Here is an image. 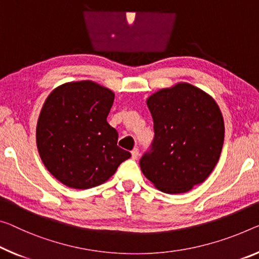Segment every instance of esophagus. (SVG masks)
<instances>
[{
    "instance_id": "1",
    "label": "esophagus",
    "mask_w": 259,
    "mask_h": 259,
    "mask_svg": "<svg viewBox=\"0 0 259 259\" xmlns=\"http://www.w3.org/2000/svg\"><path fill=\"white\" fill-rule=\"evenodd\" d=\"M138 157H139V149L138 148H134L132 150V158H133V160H137Z\"/></svg>"
}]
</instances>
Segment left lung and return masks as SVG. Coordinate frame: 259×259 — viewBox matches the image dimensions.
<instances>
[{"label": "left lung", "instance_id": "1", "mask_svg": "<svg viewBox=\"0 0 259 259\" xmlns=\"http://www.w3.org/2000/svg\"><path fill=\"white\" fill-rule=\"evenodd\" d=\"M154 120L152 152L140 166L154 186L165 193H184L200 184L220 158L225 122L207 93L181 82L147 99Z\"/></svg>", "mask_w": 259, "mask_h": 259}]
</instances>
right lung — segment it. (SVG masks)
<instances>
[{
    "mask_svg": "<svg viewBox=\"0 0 259 259\" xmlns=\"http://www.w3.org/2000/svg\"><path fill=\"white\" fill-rule=\"evenodd\" d=\"M113 99L105 87L78 81L59 85L44 103L35 131L38 152L46 169L68 188L101 185L131 157L106 121Z\"/></svg>",
    "mask_w": 259,
    "mask_h": 259,
    "instance_id": "right-lung-1",
    "label": "right lung"
}]
</instances>
